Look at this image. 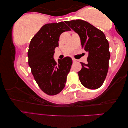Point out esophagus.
I'll list each match as a JSON object with an SVG mask.
<instances>
[{
	"label": "esophagus",
	"mask_w": 128,
	"mask_h": 128,
	"mask_svg": "<svg viewBox=\"0 0 128 128\" xmlns=\"http://www.w3.org/2000/svg\"><path fill=\"white\" fill-rule=\"evenodd\" d=\"M72 61H73V62H74V63H75V62H78V60H76V59H75V58H72Z\"/></svg>",
	"instance_id": "esophagus-1"
}]
</instances>
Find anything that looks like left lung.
I'll use <instances>...</instances> for the list:
<instances>
[{
	"label": "left lung",
	"instance_id": "obj_1",
	"mask_svg": "<svg viewBox=\"0 0 128 128\" xmlns=\"http://www.w3.org/2000/svg\"><path fill=\"white\" fill-rule=\"evenodd\" d=\"M65 23L78 33L82 47L88 52L87 63L80 62L82 68L78 72L82 84L88 89L99 88L106 78L110 56V46L105 34L82 20H72Z\"/></svg>",
	"mask_w": 128,
	"mask_h": 128
}]
</instances>
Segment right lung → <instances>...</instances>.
I'll return each mask as SVG.
<instances>
[{"label":"right lung","instance_id":"add662e5","mask_svg":"<svg viewBox=\"0 0 128 128\" xmlns=\"http://www.w3.org/2000/svg\"><path fill=\"white\" fill-rule=\"evenodd\" d=\"M70 30L64 22L47 24L30 41L28 52L29 65L39 87L48 95H57L65 86L72 59L66 56L58 60L57 63L53 56L56 48L59 46L60 34Z\"/></svg>","mask_w":128,"mask_h":128}]
</instances>
